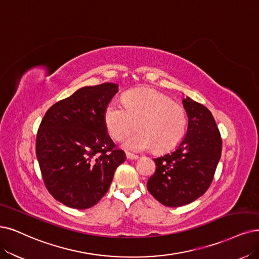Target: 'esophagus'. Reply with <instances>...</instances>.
<instances>
[{"mask_svg":"<svg viewBox=\"0 0 259 259\" xmlns=\"http://www.w3.org/2000/svg\"><path fill=\"white\" fill-rule=\"evenodd\" d=\"M126 157L129 160H137L139 158L138 155H133V154H130V152H126Z\"/></svg>","mask_w":259,"mask_h":259,"instance_id":"1","label":"esophagus"}]
</instances>
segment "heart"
<instances>
[{"label":"heart","instance_id":"b5f03b06","mask_svg":"<svg viewBox=\"0 0 259 259\" xmlns=\"http://www.w3.org/2000/svg\"><path fill=\"white\" fill-rule=\"evenodd\" d=\"M123 104L111 101L105 107V127L115 141L126 138L136 128L139 132L123 142V147L133 151L155 148L164 152L176 147L184 139L187 114L183 107L171 102L166 95L154 89L127 92Z\"/></svg>","mask_w":259,"mask_h":259}]
</instances>
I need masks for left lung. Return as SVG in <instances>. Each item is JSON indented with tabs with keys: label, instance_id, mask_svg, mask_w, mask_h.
Returning a JSON list of instances; mask_svg holds the SVG:
<instances>
[{
	"label": "left lung",
	"instance_id": "1",
	"mask_svg": "<svg viewBox=\"0 0 259 259\" xmlns=\"http://www.w3.org/2000/svg\"><path fill=\"white\" fill-rule=\"evenodd\" d=\"M189 124L185 139L171 154L156 158V171L147 189L159 203L179 207L202 196L212 183L221 158L222 139L215 120L205 105L183 100Z\"/></svg>",
	"mask_w": 259,
	"mask_h": 259
}]
</instances>
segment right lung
Listing matches in <instances>:
<instances>
[{
    "mask_svg": "<svg viewBox=\"0 0 259 259\" xmlns=\"http://www.w3.org/2000/svg\"><path fill=\"white\" fill-rule=\"evenodd\" d=\"M118 86H85L53 104L39 124L36 157L44 184L62 204L88 209L108 192L126 160L107 133L103 114Z\"/></svg>",
    "mask_w": 259,
    "mask_h": 259,
    "instance_id": "obj_1",
    "label": "right lung"
}]
</instances>
